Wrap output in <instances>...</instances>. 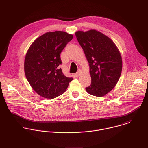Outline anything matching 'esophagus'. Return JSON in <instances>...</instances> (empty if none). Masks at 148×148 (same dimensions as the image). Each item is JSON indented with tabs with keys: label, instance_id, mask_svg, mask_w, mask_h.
<instances>
[{
	"label": "esophagus",
	"instance_id": "esophagus-1",
	"mask_svg": "<svg viewBox=\"0 0 148 148\" xmlns=\"http://www.w3.org/2000/svg\"><path fill=\"white\" fill-rule=\"evenodd\" d=\"M81 74V71L80 70H79L77 73L75 74V76L76 77H79V76Z\"/></svg>",
	"mask_w": 148,
	"mask_h": 148
}]
</instances>
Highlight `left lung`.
<instances>
[{
    "mask_svg": "<svg viewBox=\"0 0 148 148\" xmlns=\"http://www.w3.org/2000/svg\"><path fill=\"white\" fill-rule=\"evenodd\" d=\"M75 34L89 63L91 84L86 91L103 97L113 90L120 78L122 60L119 50L110 37L98 30Z\"/></svg>",
    "mask_w": 148,
    "mask_h": 148,
    "instance_id": "obj_1",
    "label": "left lung"
}]
</instances>
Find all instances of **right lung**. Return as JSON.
<instances>
[{"label": "right lung", "mask_w": 148, "mask_h": 148, "mask_svg": "<svg viewBox=\"0 0 148 148\" xmlns=\"http://www.w3.org/2000/svg\"><path fill=\"white\" fill-rule=\"evenodd\" d=\"M73 36L62 31L47 32L36 38L25 59L26 77L34 91L48 99L66 91L73 78L63 74L59 65L60 54Z\"/></svg>", "instance_id": "right-lung-1"}]
</instances>
